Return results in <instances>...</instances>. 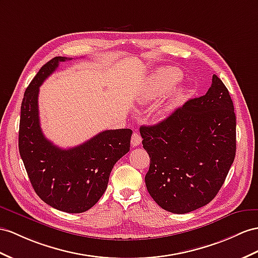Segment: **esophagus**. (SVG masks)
Here are the masks:
<instances>
[{"instance_id":"1","label":"esophagus","mask_w":258,"mask_h":258,"mask_svg":"<svg viewBox=\"0 0 258 258\" xmlns=\"http://www.w3.org/2000/svg\"><path fill=\"white\" fill-rule=\"evenodd\" d=\"M142 143V136L137 133V132H134V134L132 135V140H131V144L133 147L140 146Z\"/></svg>"}]
</instances>
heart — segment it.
<instances>
[{"label": "heart", "mask_w": 258, "mask_h": 258, "mask_svg": "<svg viewBox=\"0 0 258 258\" xmlns=\"http://www.w3.org/2000/svg\"><path fill=\"white\" fill-rule=\"evenodd\" d=\"M182 78V72L176 68H161L150 75L144 89L140 92L137 100L141 104H146L166 94L164 101L157 109V113L163 117L172 111L181 100L183 89L174 86Z\"/></svg>", "instance_id": "obj_1"}]
</instances>
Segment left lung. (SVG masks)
Listing matches in <instances>:
<instances>
[{
  "label": "left lung",
  "instance_id": "left-lung-1",
  "mask_svg": "<svg viewBox=\"0 0 258 258\" xmlns=\"http://www.w3.org/2000/svg\"><path fill=\"white\" fill-rule=\"evenodd\" d=\"M236 118L232 99L221 79L190 99L167 118L140 128L150 158L147 190L164 210L187 214L214 200L236 150Z\"/></svg>",
  "mask_w": 258,
  "mask_h": 258
}]
</instances>
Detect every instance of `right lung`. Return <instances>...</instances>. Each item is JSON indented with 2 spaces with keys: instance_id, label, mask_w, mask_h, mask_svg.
<instances>
[{
  "instance_id": "add662e5",
  "label": "right lung",
  "mask_w": 258,
  "mask_h": 258,
  "mask_svg": "<svg viewBox=\"0 0 258 258\" xmlns=\"http://www.w3.org/2000/svg\"><path fill=\"white\" fill-rule=\"evenodd\" d=\"M70 57L56 56L39 70L25 91L18 148L32 187L57 210L79 214L90 209L108 186L116 161L130 151L132 130H108L79 146L62 149L44 137L39 121V87Z\"/></svg>"
}]
</instances>
